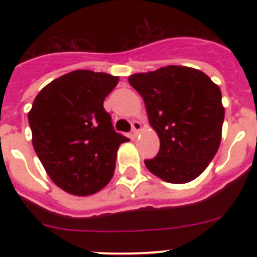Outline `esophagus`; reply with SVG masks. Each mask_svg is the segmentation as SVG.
Returning a JSON list of instances; mask_svg holds the SVG:
<instances>
[{
  "instance_id": "34e87169",
  "label": "esophagus",
  "mask_w": 257,
  "mask_h": 257,
  "mask_svg": "<svg viewBox=\"0 0 257 257\" xmlns=\"http://www.w3.org/2000/svg\"><path fill=\"white\" fill-rule=\"evenodd\" d=\"M143 126H142V122L139 121H134L133 122V136L134 138H136V136L139 135L140 131H142Z\"/></svg>"
}]
</instances>
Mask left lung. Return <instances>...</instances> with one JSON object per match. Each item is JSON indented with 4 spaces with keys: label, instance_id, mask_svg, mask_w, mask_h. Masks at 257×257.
<instances>
[{
    "label": "left lung",
    "instance_id": "8db88e82",
    "mask_svg": "<svg viewBox=\"0 0 257 257\" xmlns=\"http://www.w3.org/2000/svg\"><path fill=\"white\" fill-rule=\"evenodd\" d=\"M128 82L142 95L160 152L144 161L163 181L185 184L198 178L221 142L225 109L220 87L194 68L167 65L136 73Z\"/></svg>",
    "mask_w": 257,
    "mask_h": 257
}]
</instances>
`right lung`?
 I'll return each instance as SVG.
<instances>
[{
  "mask_svg": "<svg viewBox=\"0 0 257 257\" xmlns=\"http://www.w3.org/2000/svg\"><path fill=\"white\" fill-rule=\"evenodd\" d=\"M118 77L77 69L45 86L28 113L32 144L54 183L73 196H91L110 181L119 145L103 103Z\"/></svg>",
  "mask_w": 257,
  "mask_h": 257,
  "instance_id": "add662e5",
  "label": "right lung"
}]
</instances>
